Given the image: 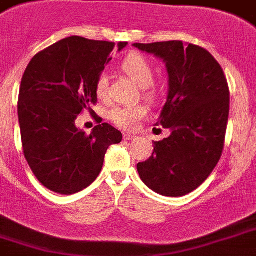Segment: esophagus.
<instances>
[{"label": "esophagus", "mask_w": 256, "mask_h": 256, "mask_svg": "<svg viewBox=\"0 0 256 256\" xmlns=\"http://www.w3.org/2000/svg\"><path fill=\"white\" fill-rule=\"evenodd\" d=\"M123 138L126 140H136V138H137V137H136L134 134H128V133H124Z\"/></svg>", "instance_id": "1"}]
</instances>
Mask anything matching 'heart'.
Here are the masks:
<instances>
[{
    "label": "heart",
    "instance_id": "b5f03b06",
    "mask_svg": "<svg viewBox=\"0 0 256 256\" xmlns=\"http://www.w3.org/2000/svg\"><path fill=\"white\" fill-rule=\"evenodd\" d=\"M122 70L128 74L132 81H134L140 88H142V94L144 99L148 102H154L157 99V90L154 88V72L151 62L144 56L133 53L130 54L122 63ZM96 95L100 99H105L109 91V77L106 74H100L95 82ZM147 116V109L144 105H120L114 106L108 112V118L116 126L126 130H136Z\"/></svg>",
    "mask_w": 256,
    "mask_h": 256
}]
</instances>
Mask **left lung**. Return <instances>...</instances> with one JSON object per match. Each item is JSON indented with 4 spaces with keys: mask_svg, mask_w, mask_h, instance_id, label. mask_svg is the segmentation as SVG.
Listing matches in <instances>:
<instances>
[{
    "mask_svg": "<svg viewBox=\"0 0 256 256\" xmlns=\"http://www.w3.org/2000/svg\"><path fill=\"white\" fill-rule=\"evenodd\" d=\"M133 46L166 63L168 102L156 126L171 132L154 142L148 160L138 162V174L161 196H185L204 182L222 156L230 112L227 80L202 46L180 40Z\"/></svg>",
    "mask_w": 256,
    "mask_h": 256,
    "instance_id": "1",
    "label": "left lung"
}]
</instances>
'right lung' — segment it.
I'll use <instances>...</instances> for the list:
<instances>
[{
	"mask_svg": "<svg viewBox=\"0 0 256 256\" xmlns=\"http://www.w3.org/2000/svg\"><path fill=\"white\" fill-rule=\"evenodd\" d=\"M126 44L118 43V52ZM114 46L66 38L35 54L25 70L18 102L22 150L36 179L54 193L70 196L88 188L99 176L109 146L122 140V133L102 120L88 136L74 123L98 102L96 78Z\"/></svg>",
	"mask_w": 256,
	"mask_h": 256,
	"instance_id": "1",
	"label": "right lung"
}]
</instances>
